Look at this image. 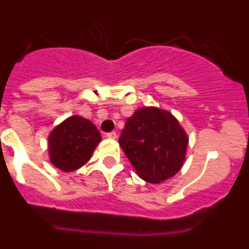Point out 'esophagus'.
<instances>
[{
	"instance_id": "34e87169",
	"label": "esophagus",
	"mask_w": 249,
	"mask_h": 249,
	"mask_svg": "<svg viewBox=\"0 0 249 249\" xmlns=\"http://www.w3.org/2000/svg\"><path fill=\"white\" fill-rule=\"evenodd\" d=\"M106 136H107V138H111V140H116L117 138V133L116 132H108Z\"/></svg>"
}]
</instances>
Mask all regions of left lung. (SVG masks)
<instances>
[{"label": "left lung", "mask_w": 249, "mask_h": 249, "mask_svg": "<svg viewBox=\"0 0 249 249\" xmlns=\"http://www.w3.org/2000/svg\"><path fill=\"white\" fill-rule=\"evenodd\" d=\"M120 144L142 179L160 183L179 171L188 140L172 114L146 107L127 120Z\"/></svg>", "instance_id": "8db88e82"}]
</instances>
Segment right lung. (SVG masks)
Returning <instances> with one entry per match:
<instances>
[{"mask_svg":"<svg viewBox=\"0 0 249 249\" xmlns=\"http://www.w3.org/2000/svg\"><path fill=\"white\" fill-rule=\"evenodd\" d=\"M101 142V135L93 123L72 116L52 131L48 138L51 162L65 172L80 168L91 158Z\"/></svg>","mask_w":249,"mask_h":249,"instance_id":"1","label":"right lung"}]
</instances>
